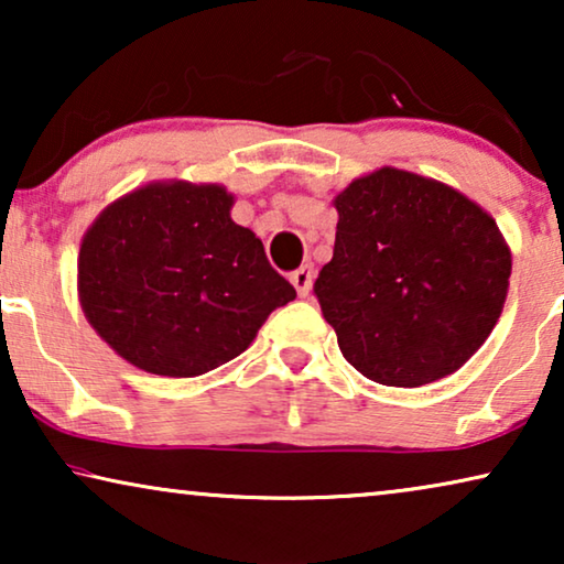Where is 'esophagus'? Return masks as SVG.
<instances>
[{
    "label": "esophagus",
    "mask_w": 564,
    "mask_h": 564,
    "mask_svg": "<svg viewBox=\"0 0 564 564\" xmlns=\"http://www.w3.org/2000/svg\"><path fill=\"white\" fill-rule=\"evenodd\" d=\"M313 280H315V269H313V264H303V267L295 269V272L290 274V282L295 284V290H297L300 297H305L307 292H311Z\"/></svg>",
    "instance_id": "1"
}]
</instances>
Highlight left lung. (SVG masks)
<instances>
[{"label":"left lung","instance_id":"1","mask_svg":"<svg viewBox=\"0 0 564 564\" xmlns=\"http://www.w3.org/2000/svg\"><path fill=\"white\" fill-rule=\"evenodd\" d=\"M334 259L313 284L354 369L390 388L457 372L503 311L511 251L457 189L384 166L334 199Z\"/></svg>","mask_w":564,"mask_h":564}]
</instances>
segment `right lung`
Here are the masks:
<instances>
[{"label": "right lung", "instance_id": "right-lung-1", "mask_svg": "<svg viewBox=\"0 0 564 564\" xmlns=\"http://www.w3.org/2000/svg\"><path fill=\"white\" fill-rule=\"evenodd\" d=\"M218 184H149L95 220L79 251L91 328L151 375L197 377L253 341L295 288Z\"/></svg>", "mask_w": 564, "mask_h": 564}]
</instances>
